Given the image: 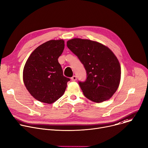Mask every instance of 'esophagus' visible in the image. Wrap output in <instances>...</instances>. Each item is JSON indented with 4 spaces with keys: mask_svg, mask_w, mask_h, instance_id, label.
<instances>
[{
    "mask_svg": "<svg viewBox=\"0 0 148 148\" xmlns=\"http://www.w3.org/2000/svg\"><path fill=\"white\" fill-rule=\"evenodd\" d=\"M77 80V77L75 75H73L72 77H71V80L72 81H76Z\"/></svg>",
    "mask_w": 148,
    "mask_h": 148,
    "instance_id": "34e87169",
    "label": "esophagus"
}]
</instances>
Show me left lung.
Here are the masks:
<instances>
[{
	"label": "left lung",
	"instance_id": "8db88e82",
	"mask_svg": "<svg viewBox=\"0 0 148 148\" xmlns=\"http://www.w3.org/2000/svg\"><path fill=\"white\" fill-rule=\"evenodd\" d=\"M67 47L83 64L87 74L84 82H78L84 95L100 103L110 99L119 86L121 67L108 47L88 39L73 38Z\"/></svg>",
	"mask_w": 148,
	"mask_h": 148
}]
</instances>
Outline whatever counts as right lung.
Returning a JSON list of instances; mask_svg holds the SVG:
<instances>
[{
    "instance_id": "right-lung-1",
    "label": "right lung",
    "mask_w": 148,
    "mask_h": 148,
    "mask_svg": "<svg viewBox=\"0 0 148 148\" xmlns=\"http://www.w3.org/2000/svg\"><path fill=\"white\" fill-rule=\"evenodd\" d=\"M63 40H52L38 46L29 56L23 70L27 89L38 101L52 103L64 93L67 82L58 59L64 49Z\"/></svg>"
}]
</instances>
